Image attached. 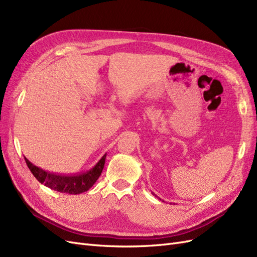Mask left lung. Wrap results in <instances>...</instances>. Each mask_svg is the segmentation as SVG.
<instances>
[{"label": "left lung", "mask_w": 257, "mask_h": 257, "mask_svg": "<svg viewBox=\"0 0 257 257\" xmlns=\"http://www.w3.org/2000/svg\"><path fill=\"white\" fill-rule=\"evenodd\" d=\"M151 193H152V194H153V195H154V196H155V197H158V196H157V195H155V194H154V193H153V192H151ZM158 198H159V199H160V200H161V198H160V197H158Z\"/></svg>", "instance_id": "left-lung-1"}]
</instances>
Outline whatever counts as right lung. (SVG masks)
Here are the masks:
<instances>
[{"instance_id": "right-lung-1", "label": "right lung", "mask_w": 257, "mask_h": 257, "mask_svg": "<svg viewBox=\"0 0 257 257\" xmlns=\"http://www.w3.org/2000/svg\"><path fill=\"white\" fill-rule=\"evenodd\" d=\"M106 154L107 153H105L102 159L94 165V167H92L88 172L74 176H63L46 172V170L32 164L26 157L25 160L31 173L42 184L60 193L77 195V194H81L88 191L96 182L103 172Z\"/></svg>"}]
</instances>
